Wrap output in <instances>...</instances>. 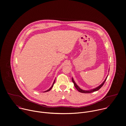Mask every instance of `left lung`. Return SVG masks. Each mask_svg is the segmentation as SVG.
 <instances>
[{"label":"left lung","instance_id":"8db88e82","mask_svg":"<svg viewBox=\"0 0 126 126\" xmlns=\"http://www.w3.org/2000/svg\"><path fill=\"white\" fill-rule=\"evenodd\" d=\"M107 78V77L106 78V79H105V80L103 81V82L101 85H100L98 87H97V88H95V89H92V90H89V91H85V90H82L81 89H80V88L76 85V84L75 83V82H74V80L73 79V78H72V82H73V84H74V85L75 88H76L79 92L82 93H93V92L97 91V90H98L99 89H100L102 87V86L103 85V84H104L105 81L106 80Z\"/></svg>","mask_w":126,"mask_h":126}]
</instances>
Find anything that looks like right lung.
Listing matches in <instances>:
<instances>
[{
	"label": "right lung",
	"mask_w": 126,
	"mask_h": 126,
	"mask_svg": "<svg viewBox=\"0 0 126 126\" xmlns=\"http://www.w3.org/2000/svg\"><path fill=\"white\" fill-rule=\"evenodd\" d=\"M55 81H54V83H53V85H52V87L49 89V90H47V91H45L44 92H48V91H50L51 90V89L52 88V87H53V85H54V83H55Z\"/></svg>",
	"instance_id": "right-lung-1"
}]
</instances>
